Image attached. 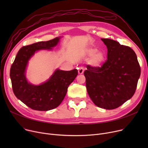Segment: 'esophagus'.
<instances>
[{
    "label": "esophagus",
    "mask_w": 148,
    "mask_h": 148,
    "mask_svg": "<svg viewBox=\"0 0 148 148\" xmlns=\"http://www.w3.org/2000/svg\"><path fill=\"white\" fill-rule=\"evenodd\" d=\"M84 68L83 66H80L78 68V73L79 74H82L84 73Z\"/></svg>",
    "instance_id": "34e87169"
}]
</instances>
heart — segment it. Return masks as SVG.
Instances as JSON below:
<instances>
[{
    "label": "heart",
    "instance_id": "b5f03b06",
    "mask_svg": "<svg viewBox=\"0 0 148 148\" xmlns=\"http://www.w3.org/2000/svg\"><path fill=\"white\" fill-rule=\"evenodd\" d=\"M87 53L89 56H92L89 63L93 66H98L101 65L105 60L104 53L101 51H98L96 48H89L87 51Z\"/></svg>",
    "mask_w": 148,
    "mask_h": 148
}]
</instances>
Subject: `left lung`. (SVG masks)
<instances>
[{
    "instance_id": "left-lung-1",
    "label": "left lung",
    "mask_w": 148,
    "mask_h": 148,
    "mask_svg": "<svg viewBox=\"0 0 148 148\" xmlns=\"http://www.w3.org/2000/svg\"><path fill=\"white\" fill-rule=\"evenodd\" d=\"M107 48V59L101 66H86L84 75L88 95L96 106L114 109L133 97L140 75L134 50L110 39L101 38Z\"/></svg>"
}]
</instances>
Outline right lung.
Returning <instances> with one entry per match:
<instances>
[{
	"mask_svg": "<svg viewBox=\"0 0 148 148\" xmlns=\"http://www.w3.org/2000/svg\"><path fill=\"white\" fill-rule=\"evenodd\" d=\"M60 38L23 46L19 50L11 65L10 77L13 92L18 99L33 110L47 111L57 107L64 99L68 88L78 75V71L57 69L46 82L35 86L27 82L25 69L29 59L35 52L42 49H51Z\"/></svg>",
	"mask_w": 148,
	"mask_h": 148,
	"instance_id": "add662e5",
	"label": "right lung"
}]
</instances>
